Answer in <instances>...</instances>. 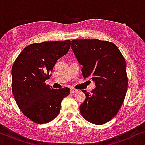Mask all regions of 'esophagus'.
<instances>
[{"instance_id": "esophagus-1", "label": "esophagus", "mask_w": 145, "mask_h": 145, "mask_svg": "<svg viewBox=\"0 0 145 145\" xmlns=\"http://www.w3.org/2000/svg\"><path fill=\"white\" fill-rule=\"evenodd\" d=\"M78 90H76V89H75V88H71V90H70V92H71V94H72V93H76V92H78Z\"/></svg>"}]
</instances>
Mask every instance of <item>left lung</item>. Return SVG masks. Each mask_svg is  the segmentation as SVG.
<instances>
[{
    "instance_id": "8db88e82",
    "label": "left lung",
    "mask_w": 145,
    "mask_h": 145,
    "mask_svg": "<svg viewBox=\"0 0 145 145\" xmlns=\"http://www.w3.org/2000/svg\"><path fill=\"white\" fill-rule=\"evenodd\" d=\"M71 48L82 68L83 77L95 82L80 106L85 120L102 125L114 118L123 103L128 86L126 62L114 43L99 39H74Z\"/></svg>"
}]
</instances>
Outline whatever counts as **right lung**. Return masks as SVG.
Masks as SVG:
<instances>
[{
  "mask_svg": "<svg viewBox=\"0 0 145 145\" xmlns=\"http://www.w3.org/2000/svg\"><path fill=\"white\" fill-rule=\"evenodd\" d=\"M71 41H44L27 45L12 68V90L24 115L34 123L43 124L56 118L63 99L70 89H53L45 84L59 59L66 55Z\"/></svg>",
  "mask_w": 145,
  "mask_h": 145,
  "instance_id": "add662e5",
  "label": "right lung"
}]
</instances>
